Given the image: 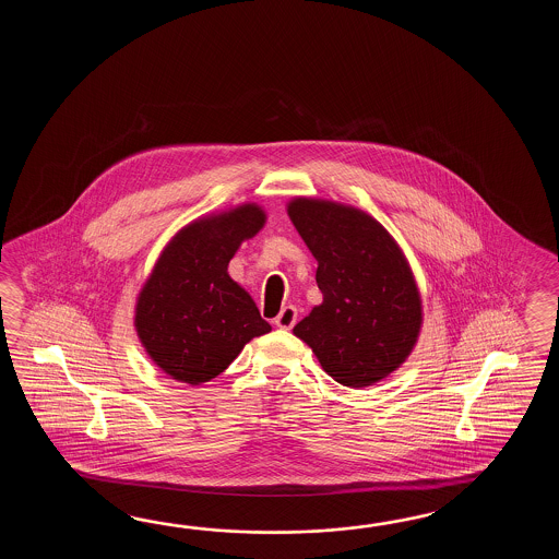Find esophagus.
Returning <instances> with one entry per match:
<instances>
[{"label": "esophagus", "instance_id": "34e87169", "mask_svg": "<svg viewBox=\"0 0 559 559\" xmlns=\"http://www.w3.org/2000/svg\"><path fill=\"white\" fill-rule=\"evenodd\" d=\"M297 321V309L294 306H285L280 316L275 318L274 323L280 330H292L296 325Z\"/></svg>", "mask_w": 559, "mask_h": 559}]
</instances>
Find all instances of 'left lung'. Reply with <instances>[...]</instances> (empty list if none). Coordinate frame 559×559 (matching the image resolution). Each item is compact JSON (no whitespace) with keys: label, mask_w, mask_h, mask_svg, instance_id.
Returning <instances> with one entry per match:
<instances>
[{"label":"left lung","mask_w":559,"mask_h":559,"mask_svg":"<svg viewBox=\"0 0 559 559\" xmlns=\"http://www.w3.org/2000/svg\"><path fill=\"white\" fill-rule=\"evenodd\" d=\"M287 215L318 260L323 296L294 333L342 385L368 388L388 378L412 354L424 321L404 251L352 205L296 198Z\"/></svg>","instance_id":"obj_1"}]
</instances>
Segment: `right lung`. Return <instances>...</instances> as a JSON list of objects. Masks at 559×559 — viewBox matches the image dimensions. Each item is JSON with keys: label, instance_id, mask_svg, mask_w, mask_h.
<instances>
[{"label": "right lung", "instance_id": "add662e5", "mask_svg": "<svg viewBox=\"0 0 559 559\" xmlns=\"http://www.w3.org/2000/svg\"><path fill=\"white\" fill-rule=\"evenodd\" d=\"M263 224L262 207L243 203L181 227L159 253L133 323L147 356L169 378L202 385L253 337L272 332L250 294L227 274L241 241Z\"/></svg>", "mask_w": 559, "mask_h": 559}]
</instances>
